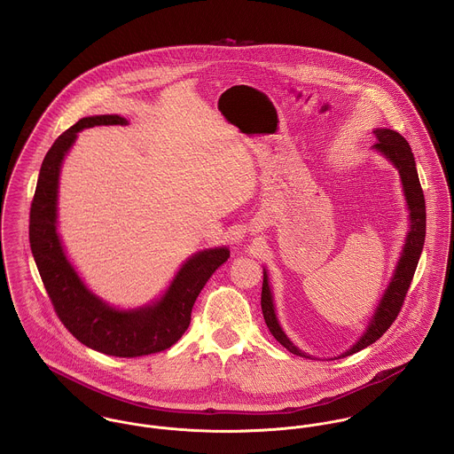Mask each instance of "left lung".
I'll list each match as a JSON object with an SVG mask.
<instances>
[{
    "mask_svg": "<svg viewBox=\"0 0 454 454\" xmlns=\"http://www.w3.org/2000/svg\"><path fill=\"white\" fill-rule=\"evenodd\" d=\"M374 134H376L378 143L372 145V150L378 152L380 155H383L388 162H391V166L398 171L400 184H402V192H403L405 206H407V211H409V216H407L409 218V229H407V234H405V241H403L400 257H398V262L393 269L388 286H387L380 304L376 306L374 315L371 317L369 324L365 326L364 333L358 337V340L349 349L333 356L335 360L349 356V355L371 346L372 342H376L388 330L389 325L395 322V318L398 317V313L402 309V302L405 299V294L409 290V285L412 281L414 270L418 267V262H419L421 252H423V245H425V234H427L425 195H423L421 185H419L412 150H411L409 143L405 141V137L402 134H398L396 130L378 128V129H374ZM260 304H262L263 320L269 326L270 333L274 335V339L281 346H285L290 353L299 355L302 358H313L311 355L299 349L290 340V337L285 333V330L281 328V324L276 317L274 297H272V290H270V285H269V274H267L265 267H263V283H262Z\"/></svg>",
    "mask_w": 454,
    "mask_h": 454,
    "instance_id": "obj_1",
    "label": "left lung"
}]
</instances>
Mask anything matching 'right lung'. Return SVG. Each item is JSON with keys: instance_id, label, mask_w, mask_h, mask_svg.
<instances>
[{"instance_id": "add662e5", "label": "right lung", "mask_w": 454, "mask_h": 454, "mask_svg": "<svg viewBox=\"0 0 454 454\" xmlns=\"http://www.w3.org/2000/svg\"><path fill=\"white\" fill-rule=\"evenodd\" d=\"M128 124L121 115L83 117L56 139L40 169L29 215V243L42 281L66 328L90 349L134 358L164 351L185 333L197 295L231 252L227 247L195 252L180 265L168 288L139 308H115L85 285L67 259L58 232L61 168L80 130Z\"/></svg>"}]
</instances>
